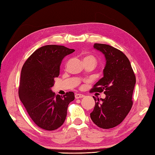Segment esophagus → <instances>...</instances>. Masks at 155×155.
<instances>
[{
	"label": "esophagus",
	"instance_id": "esophagus-1",
	"mask_svg": "<svg viewBox=\"0 0 155 155\" xmlns=\"http://www.w3.org/2000/svg\"><path fill=\"white\" fill-rule=\"evenodd\" d=\"M83 97H84V95L82 94H75V98H77V99H78V98H83Z\"/></svg>",
	"mask_w": 155,
	"mask_h": 155
}]
</instances>
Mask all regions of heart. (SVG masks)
I'll use <instances>...</instances> for the list:
<instances>
[{
	"label": "heart",
	"instance_id": "1",
	"mask_svg": "<svg viewBox=\"0 0 155 155\" xmlns=\"http://www.w3.org/2000/svg\"><path fill=\"white\" fill-rule=\"evenodd\" d=\"M83 61V62H91V63L93 64L94 66L97 64L96 58L91 54H87V55L84 56Z\"/></svg>",
	"mask_w": 155,
	"mask_h": 155
}]
</instances>
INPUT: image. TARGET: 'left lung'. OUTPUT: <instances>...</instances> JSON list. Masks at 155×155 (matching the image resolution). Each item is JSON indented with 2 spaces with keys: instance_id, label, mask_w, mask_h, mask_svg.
<instances>
[{
  "instance_id": "obj_1",
  "label": "left lung",
  "mask_w": 155,
  "mask_h": 155,
  "mask_svg": "<svg viewBox=\"0 0 155 155\" xmlns=\"http://www.w3.org/2000/svg\"><path fill=\"white\" fill-rule=\"evenodd\" d=\"M94 48L104 55L103 77L94 85L91 93L106 95L97 98L91 118L98 127L108 129L120 124L131 109L136 77L130 62L123 52L110 45L95 43Z\"/></svg>"
}]
</instances>
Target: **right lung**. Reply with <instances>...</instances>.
Masks as SVG:
<instances>
[{
	"mask_svg": "<svg viewBox=\"0 0 155 155\" xmlns=\"http://www.w3.org/2000/svg\"><path fill=\"white\" fill-rule=\"evenodd\" d=\"M74 51L64 46L46 45L35 51L22 68L20 100L32 120L42 129L54 130L61 127L68 105L74 99L73 92L62 97L51 90L62 59Z\"/></svg>",
	"mask_w": 155,
	"mask_h": 155,
	"instance_id": "add662e5",
	"label": "right lung"
}]
</instances>
